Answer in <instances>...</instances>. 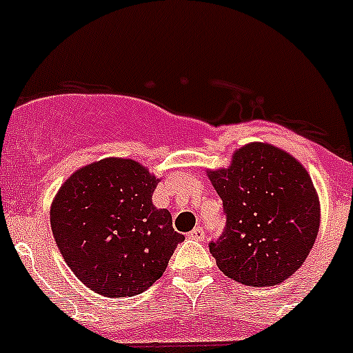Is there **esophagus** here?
<instances>
[{
  "label": "esophagus",
  "instance_id": "obj_1",
  "mask_svg": "<svg viewBox=\"0 0 353 353\" xmlns=\"http://www.w3.org/2000/svg\"><path fill=\"white\" fill-rule=\"evenodd\" d=\"M187 235L191 236V239L194 240H203L205 239V232H203V228H194L192 232H189Z\"/></svg>",
  "mask_w": 353,
  "mask_h": 353
}]
</instances>
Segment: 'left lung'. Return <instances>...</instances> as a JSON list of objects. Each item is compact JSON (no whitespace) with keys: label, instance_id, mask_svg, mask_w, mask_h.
Listing matches in <instances>:
<instances>
[{"label":"left lung","instance_id":"8db88e82","mask_svg":"<svg viewBox=\"0 0 353 353\" xmlns=\"http://www.w3.org/2000/svg\"><path fill=\"white\" fill-rule=\"evenodd\" d=\"M207 174L226 214L223 235L210 242L221 272L245 286H274L301 269L320 228V199L302 162L254 141Z\"/></svg>","mask_w":353,"mask_h":353}]
</instances>
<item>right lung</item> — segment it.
Here are the masks:
<instances>
[{"mask_svg": "<svg viewBox=\"0 0 353 353\" xmlns=\"http://www.w3.org/2000/svg\"><path fill=\"white\" fill-rule=\"evenodd\" d=\"M161 182L134 159L108 157L79 168L51 203V230L65 263L105 297H132L164 274L183 235L152 201Z\"/></svg>", "mask_w": 353, "mask_h": 353, "instance_id": "1", "label": "right lung"}]
</instances>
